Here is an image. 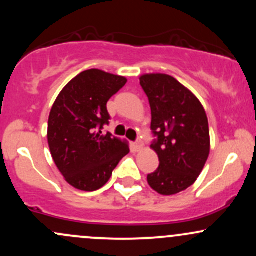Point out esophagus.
Wrapping results in <instances>:
<instances>
[{
    "mask_svg": "<svg viewBox=\"0 0 256 256\" xmlns=\"http://www.w3.org/2000/svg\"><path fill=\"white\" fill-rule=\"evenodd\" d=\"M142 147H143V143L141 141H137L136 143H134V150H136V152L141 150Z\"/></svg>",
    "mask_w": 256,
    "mask_h": 256,
    "instance_id": "obj_1",
    "label": "esophagus"
}]
</instances>
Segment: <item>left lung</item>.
Here are the masks:
<instances>
[{"label":"left lung","mask_w":256,"mask_h":256,"mask_svg":"<svg viewBox=\"0 0 256 256\" xmlns=\"http://www.w3.org/2000/svg\"><path fill=\"white\" fill-rule=\"evenodd\" d=\"M152 110L150 128L159 168L147 176L162 196L178 194L192 186L210 153L209 124L204 106L175 78L160 72L140 76Z\"/></svg>","instance_id":"1"}]
</instances>
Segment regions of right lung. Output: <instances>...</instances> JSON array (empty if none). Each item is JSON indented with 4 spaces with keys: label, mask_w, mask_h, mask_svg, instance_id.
<instances>
[{
    "label": "right lung",
    "mask_w": 256,
    "mask_h": 256,
    "mask_svg": "<svg viewBox=\"0 0 256 256\" xmlns=\"http://www.w3.org/2000/svg\"><path fill=\"white\" fill-rule=\"evenodd\" d=\"M128 78L88 69L70 80L53 103L47 140L52 158L74 188L94 192L103 187L130 148L125 140L102 134L109 124L106 102Z\"/></svg>",
    "instance_id": "add662e5"
}]
</instances>
